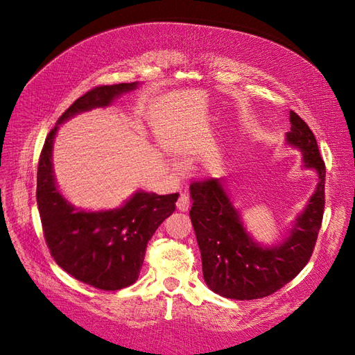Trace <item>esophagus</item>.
Here are the masks:
<instances>
[{
	"label": "esophagus",
	"instance_id": "obj_1",
	"mask_svg": "<svg viewBox=\"0 0 355 355\" xmlns=\"http://www.w3.org/2000/svg\"><path fill=\"white\" fill-rule=\"evenodd\" d=\"M189 206H191V202H189L188 196L180 194V197H179L178 202H176L178 210H180V211H188V210H189Z\"/></svg>",
	"mask_w": 355,
	"mask_h": 355
}]
</instances>
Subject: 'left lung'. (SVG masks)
Listing matches in <instances>:
<instances>
[{
  "label": "left lung",
  "mask_w": 355,
  "mask_h": 355,
  "mask_svg": "<svg viewBox=\"0 0 355 355\" xmlns=\"http://www.w3.org/2000/svg\"><path fill=\"white\" fill-rule=\"evenodd\" d=\"M290 124L286 142L299 149L304 167L315 171L318 184L282 243L263 245L252 237L223 179L189 187V216L201 252L204 282L223 297L252 300L270 296L292 282L313 254L323 220L326 167L308 124L293 111Z\"/></svg>",
  "instance_id": "left-lung-1"
}]
</instances>
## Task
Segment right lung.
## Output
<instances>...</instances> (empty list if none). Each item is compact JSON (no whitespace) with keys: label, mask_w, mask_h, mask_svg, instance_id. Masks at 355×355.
Segmentation results:
<instances>
[{"label":"right lung","mask_w":355,"mask_h":355,"mask_svg":"<svg viewBox=\"0 0 355 355\" xmlns=\"http://www.w3.org/2000/svg\"><path fill=\"white\" fill-rule=\"evenodd\" d=\"M137 85V81L101 85L78 98L50 130L38 163L37 204L50 253L63 271L101 290H120L137 280L148 241L175 211L179 194L157 196L139 189L121 207L112 210L75 207L56 185L53 144L59 125L69 118L106 108Z\"/></svg>","instance_id":"obj_1"}]
</instances>
